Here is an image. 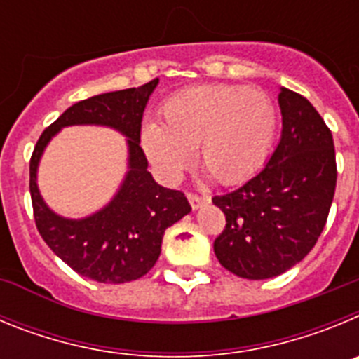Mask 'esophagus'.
I'll list each match as a JSON object with an SVG mask.
<instances>
[{
  "instance_id": "1",
  "label": "esophagus",
  "mask_w": 359,
  "mask_h": 359,
  "mask_svg": "<svg viewBox=\"0 0 359 359\" xmlns=\"http://www.w3.org/2000/svg\"><path fill=\"white\" fill-rule=\"evenodd\" d=\"M187 198H189V203H190V207H192V210H198V208H201L203 205L208 201L207 198H203V196H198V194H189Z\"/></svg>"
}]
</instances>
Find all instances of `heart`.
Segmentation results:
<instances>
[{
  "mask_svg": "<svg viewBox=\"0 0 359 359\" xmlns=\"http://www.w3.org/2000/svg\"><path fill=\"white\" fill-rule=\"evenodd\" d=\"M163 123L147 122L142 149L158 176L180 180L198 156L224 185L252 176L268 158L277 133V107L261 88L205 84L172 95L161 106Z\"/></svg>",
  "mask_w": 359,
  "mask_h": 359,
  "instance_id": "heart-1",
  "label": "heart"
}]
</instances>
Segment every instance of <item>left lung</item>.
Masks as SVG:
<instances>
[{"mask_svg": "<svg viewBox=\"0 0 359 359\" xmlns=\"http://www.w3.org/2000/svg\"><path fill=\"white\" fill-rule=\"evenodd\" d=\"M282 133L264 169L212 203L226 215L221 266L248 280L282 275L313 250L336 189L332 135L307 98L278 90Z\"/></svg>", "mask_w": 359, "mask_h": 359, "instance_id": "obj_1", "label": "left lung"}]
</instances>
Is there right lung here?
Returning <instances> with one entry per match:
<instances>
[{
    "label": "right lung",
    "mask_w": 359,
    "mask_h": 359,
    "mask_svg": "<svg viewBox=\"0 0 359 359\" xmlns=\"http://www.w3.org/2000/svg\"><path fill=\"white\" fill-rule=\"evenodd\" d=\"M160 79L138 88L95 95L73 104L44 129L30 160V194L37 230L52 252L79 275L123 284L149 273L161 253L165 230L190 212L185 196L165 189L149 172L140 147L142 116ZM72 125L109 127L126 136L128 170L116 196L84 218H65L40 196L36 170L53 135Z\"/></svg>",
    "instance_id": "add662e5"
}]
</instances>
